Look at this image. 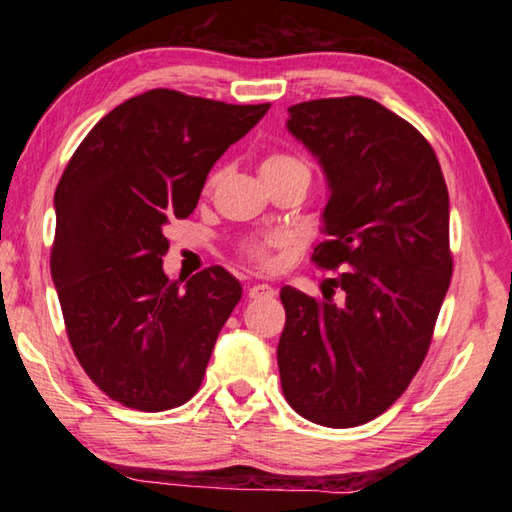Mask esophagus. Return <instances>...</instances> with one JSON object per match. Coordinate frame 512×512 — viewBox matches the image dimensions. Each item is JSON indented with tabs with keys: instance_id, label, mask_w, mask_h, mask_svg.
<instances>
[{
	"instance_id": "esophagus-1",
	"label": "esophagus",
	"mask_w": 512,
	"mask_h": 512,
	"mask_svg": "<svg viewBox=\"0 0 512 512\" xmlns=\"http://www.w3.org/2000/svg\"><path fill=\"white\" fill-rule=\"evenodd\" d=\"M273 296H275V291L268 287V284H255V287L248 289V298H253V300H266Z\"/></svg>"
}]
</instances>
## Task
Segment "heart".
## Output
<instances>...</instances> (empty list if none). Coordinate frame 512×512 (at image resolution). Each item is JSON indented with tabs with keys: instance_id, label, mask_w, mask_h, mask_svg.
<instances>
[{
	"instance_id": "heart-1",
	"label": "heart",
	"mask_w": 512,
	"mask_h": 512,
	"mask_svg": "<svg viewBox=\"0 0 512 512\" xmlns=\"http://www.w3.org/2000/svg\"><path fill=\"white\" fill-rule=\"evenodd\" d=\"M291 164H305L300 158L291 153H271L266 155L262 160V171H273V169H282V167H291ZM280 244V241L273 239V241H264V244H253L246 248V257L250 262L257 264L259 268H268L271 266V255H268V250L273 246Z\"/></svg>"
}]
</instances>
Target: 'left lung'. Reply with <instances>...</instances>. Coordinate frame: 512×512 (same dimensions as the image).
Listing matches in <instances>:
<instances>
[{
  "mask_svg": "<svg viewBox=\"0 0 512 512\" xmlns=\"http://www.w3.org/2000/svg\"><path fill=\"white\" fill-rule=\"evenodd\" d=\"M289 133L327 178L311 259L341 275V302L282 287L277 366L291 409L332 429L384 413L427 357L452 280L449 194L431 144L366 97L289 108Z\"/></svg>",
  "mask_w": 512,
  "mask_h": 512,
  "instance_id": "1",
  "label": "left lung"
}]
</instances>
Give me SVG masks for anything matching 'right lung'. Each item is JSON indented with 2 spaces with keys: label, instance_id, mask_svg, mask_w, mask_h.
<instances>
[{
  "label": "right lung",
  "instance_id": "1",
  "mask_svg": "<svg viewBox=\"0 0 512 512\" xmlns=\"http://www.w3.org/2000/svg\"><path fill=\"white\" fill-rule=\"evenodd\" d=\"M268 108L149 90L110 110L67 162L51 277L76 359L110 400L158 413L201 386L241 284L221 266L171 282L164 225L194 212L214 162Z\"/></svg>",
  "mask_w": 512,
  "mask_h": 512
}]
</instances>
